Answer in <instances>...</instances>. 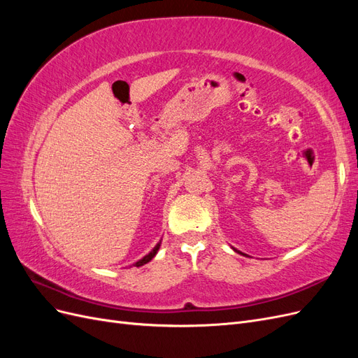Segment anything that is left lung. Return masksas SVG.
I'll use <instances>...</instances> for the list:
<instances>
[{
    "instance_id": "8db88e82",
    "label": "left lung",
    "mask_w": 358,
    "mask_h": 358,
    "mask_svg": "<svg viewBox=\"0 0 358 358\" xmlns=\"http://www.w3.org/2000/svg\"><path fill=\"white\" fill-rule=\"evenodd\" d=\"M237 252H239V251H237Z\"/></svg>"
}]
</instances>
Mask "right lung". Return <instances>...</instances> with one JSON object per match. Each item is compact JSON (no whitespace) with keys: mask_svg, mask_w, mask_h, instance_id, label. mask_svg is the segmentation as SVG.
<instances>
[{"mask_svg":"<svg viewBox=\"0 0 358 358\" xmlns=\"http://www.w3.org/2000/svg\"><path fill=\"white\" fill-rule=\"evenodd\" d=\"M161 243V242H159ZM159 243L152 249V251H150L148 255H145L142 259H138V262L134 264L136 267H140V266H143V264H146V263H149L150 262V259H152L154 257H155V254L158 252V249H159Z\"/></svg>","mask_w":358,"mask_h":358,"instance_id":"1","label":"right lung"}]
</instances>
